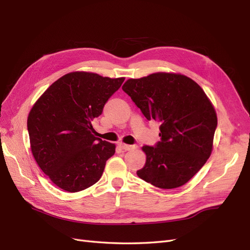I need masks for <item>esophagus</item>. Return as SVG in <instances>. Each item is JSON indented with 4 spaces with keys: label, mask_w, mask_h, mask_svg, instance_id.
Returning <instances> with one entry per match:
<instances>
[{
    "label": "esophagus",
    "mask_w": 250,
    "mask_h": 250,
    "mask_svg": "<svg viewBox=\"0 0 250 250\" xmlns=\"http://www.w3.org/2000/svg\"><path fill=\"white\" fill-rule=\"evenodd\" d=\"M118 145H119L121 148H122L123 150H125V151H129V150H131V149L134 148V146H132V145H127V144H124V143H122V142H119Z\"/></svg>",
    "instance_id": "34e87169"
}]
</instances>
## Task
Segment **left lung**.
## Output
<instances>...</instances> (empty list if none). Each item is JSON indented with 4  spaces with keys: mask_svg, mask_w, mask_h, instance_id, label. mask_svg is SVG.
Instances as JSON below:
<instances>
[{
    "mask_svg": "<svg viewBox=\"0 0 250 250\" xmlns=\"http://www.w3.org/2000/svg\"><path fill=\"white\" fill-rule=\"evenodd\" d=\"M122 89L148 121L160 123L161 141L143 146L146 163L138 176L161 188L184 186L213 149L217 115L206 93L191 78L173 73L128 79Z\"/></svg>",
    "mask_w": 250,
    "mask_h": 250,
    "instance_id": "left-lung-1",
    "label": "left lung"
}]
</instances>
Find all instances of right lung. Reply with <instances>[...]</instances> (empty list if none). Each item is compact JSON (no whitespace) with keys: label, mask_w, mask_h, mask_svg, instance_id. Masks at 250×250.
I'll list each match as a JSON object with an SVG mask.
<instances>
[{"label":"right lung","mask_w":250,"mask_h":250,"mask_svg":"<svg viewBox=\"0 0 250 250\" xmlns=\"http://www.w3.org/2000/svg\"><path fill=\"white\" fill-rule=\"evenodd\" d=\"M124 80L69 73L49 86L30 110L27 127L32 154L58 188L75 193L101 178L116 145L94 137L92 122Z\"/></svg>","instance_id":"add662e5"}]
</instances>
